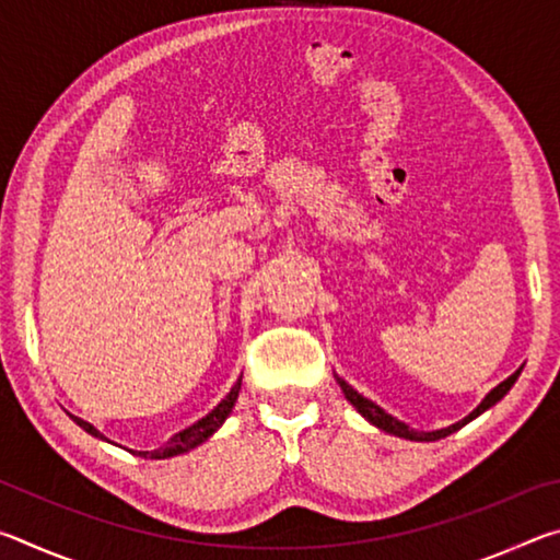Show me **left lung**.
I'll return each mask as SVG.
<instances>
[{"label": "left lung", "instance_id": "left-lung-1", "mask_svg": "<svg viewBox=\"0 0 560 560\" xmlns=\"http://www.w3.org/2000/svg\"><path fill=\"white\" fill-rule=\"evenodd\" d=\"M521 375V371H516L514 375H509L504 383H499L494 390H491L485 400H481V405L477 407V410H474L471 415H467L464 417V420H459L457 424H452V428H444V430H438V432H417V430H410L407 428L405 422H400V420H395L393 415H387L385 410H381V407H377L373 400H368V397H363L360 393H355L353 387H350L346 381H338V385H340V390L346 393V397L350 400V405L353 407H358V412L365 417V420H371L375 428H381V430H385V432H390V434H397V438H405V440H415V442H434V440H442V438H447V434H452V432H457L459 428H464V424L467 422H471L474 417H479L481 412L485 410H489L491 405H497L501 397H504L509 390H511V385L516 383V377Z\"/></svg>", "mask_w": 560, "mask_h": 560}]
</instances>
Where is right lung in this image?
<instances>
[{
	"label": "right lung",
	"mask_w": 560,
	"mask_h": 560,
	"mask_svg": "<svg viewBox=\"0 0 560 560\" xmlns=\"http://www.w3.org/2000/svg\"><path fill=\"white\" fill-rule=\"evenodd\" d=\"M240 387H242V381L232 387V393L226 395L224 400H222L220 405H217L210 415L202 417V420H197L195 424H189L187 430L177 432L175 438L167 440V444H163V447H160V450H153V452H138L140 457L165 459V457H175V454H183V452L195 450L197 444H202V442H205L207 438H210V434L226 420V415L232 412V407H234V402H236V395H240ZM71 417H73L75 424H81V428L86 430L89 434H93V438H101V440H103V434H101L96 428H93L91 422L81 420V417H75V415H71Z\"/></svg>",
	"instance_id": "obj_1"
}]
</instances>
